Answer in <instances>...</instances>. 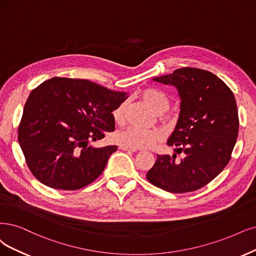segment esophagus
I'll return each instance as SVG.
<instances>
[{"mask_svg":"<svg viewBox=\"0 0 256 256\" xmlns=\"http://www.w3.org/2000/svg\"><path fill=\"white\" fill-rule=\"evenodd\" d=\"M119 148L120 150H126V152H132V153H134V152H136L137 150H134V148H126V146H119Z\"/></svg>","mask_w":256,"mask_h":256,"instance_id":"34e87169","label":"esophagus"}]
</instances>
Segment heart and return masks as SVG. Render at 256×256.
<instances>
[{
  "label": "heart",
  "instance_id": "b5f03b06",
  "mask_svg": "<svg viewBox=\"0 0 256 256\" xmlns=\"http://www.w3.org/2000/svg\"><path fill=\"white\" fill-rule=\"evenodd\" d=\"M141 98L148 106L158 114L166 112L170 106V98L164 92L156 88H148L141 92ZM126 103L122 102L112 112V117L117 123L124 121V112ZM164 138V133L160 130H140L137 128H128L116 134V141L122 146L130 148H152L157 141Z\"/></svg>",
  "mask_w": 256,
  "mask_h": 256
}]
</instances>
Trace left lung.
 Returning <instances> with one entry per match:
<instances>
[{"instance_id":"left-lung-1","label":"left lung","mask_w":256,"mask_h":256,"mask_svg":"<svg viewBox=\"0 0 256 256\" xmlns=\"http://www.w3.org/2000/svg\"><path fill=\"white\" fill-rule=\"evenodd\" d=\"M171 84L180 97V112L168 146L176 154L157 155L148 180L171 193H188L212 182L231 159L240 120L232 90L214 74L182 68L153 79Z\"/></svg>"}]
</instances>
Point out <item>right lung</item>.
Here are the masks:
<instances>
[{
    "label": "right lung",
    "mask_w": 256,
    "mask_h": 256,
    "mask_svg": "<svg viewBox=\"0 0 256 256\" xmlns=\"http://www.w3.org/2000/svg\"><path fill=\"white\" fill-rule=\"evenodd\" d=\"M128 98L83 79L54 77L28 97L18 139L27 166L43 184L74 191L102 174L116 146L90 144L115 130L112 112Z\"/></svg>",
    "instance_id": "obj_1"
}]
</instances>
